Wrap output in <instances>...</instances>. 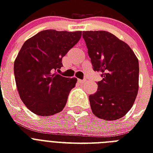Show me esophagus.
Listing matches in <instances>:
<instances>
[{
  "mask_svg": "<svg viewBox=\"0 0 153 153\" xmlns=\"http://www.w3.org/2000/svg\"><path fill=\"white\" fill-rule=\"evenodd\" d=\"M78 82H79V83H82V82H85V80H83V79H78Z\"/></svg>",
  "mask_w": 153,
  "mask_h": 153,
  "instance_id": "34e87169",
  "label": "esophagus"
}]
</instances>
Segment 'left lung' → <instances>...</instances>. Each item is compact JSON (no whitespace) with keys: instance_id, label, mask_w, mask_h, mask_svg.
Masks as SVG:
<instances>
[{"instance_id":"obj_1","label":"left lung","mask_w":153,"mask_h":153,"mask_svg":"<svg viewBox=\"0 0 153 153\" xmlns=\"http://www.w3.org/2000/svg\"><path fill=\"white\" fill-rule=\"evenodd\" d=\"M82 37L95 71L102 72L98 91L89 96L93 114L106 121L124 117L139 87V62L131 48L105 31H84Z\"/></svg>"}]
</instances>
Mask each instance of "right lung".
<instances>
[{
    "mask_svg": "<svg viewBox=\"0 0 153 153\" xmlns=\"http://www.w3.org/2000/svg\"><path fill=\"white\" fill-rule=\"evenodd\" d=\"M81 31H41L23 44L14 62V74L20 99L29 110L48 117L62 111L76 78L58 74L62 59L79 41Z\"/></svg>",
    "mask_w": 153,
    "mask_h": 153,
    "instance_id": "obj_1",
    "label": "right lung"
}]
</instances>
